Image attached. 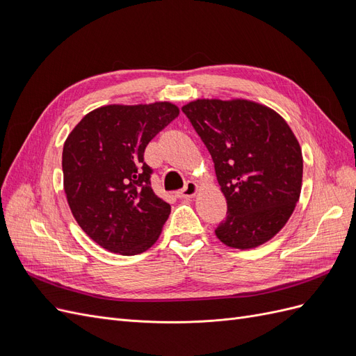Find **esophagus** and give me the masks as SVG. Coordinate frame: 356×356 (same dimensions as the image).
Wrapping results in <instances>:
<instances>
[{
	"mask_svg": "<svg viewBox=\"0 0 356 356\" xmlns=\"http://www.w3.org/2000/svg\"><path fill=\"white\" fill-rule=\"evenodd\" d=\"M197 191H199V186L196 184V182H195V181H188L187 184L184 186V188L179 190V191L177 193V196H178L179 199H190V197H193V196H196Z\"/></svg>",
	"mask_w": 356,
	"mask_h": 356,
	"instance_id": "34e87169",
	"label": "esophagus"
}]
</instances>
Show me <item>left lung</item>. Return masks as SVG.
<instances>
[{
	"mask_svg": "<svg viewBox=\"0 0 356 356\" xmlns=\"http://www.w3.org/2000/svg\"><path fill=\"white\" fill-rule=\"evenodd\" d=\"M182 111L207 145L227 200L217 238L236 250L270 241L294 212L303 181V156L288 123L248 99H196Z\"/></svg>",
	"mask_w": 356,
	"mask_h": 356,
	"instance_id": "8db88e82",
	"label": "left lung"
}]
</instances>
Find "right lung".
Returning a JSON list of instances; mask_svg holds the SVG:
<instances>
[{"mask_svg":"<svg viewBox=\"0 0 356 356\" xmlns=\"http://www.w3.org/2000/svg\"><path fill=\"white\" fill-rule=\"evenodd\" d=\"M178 114L170 102L105 105L86 114L63 144L70 209L106 251L141 254L159 239L170 204L153 191L144 152Z\"/></svg>","mask_w":356,"mask_h":356,"instance_id":"add662e5","label":"right lung"}]
</instances>
